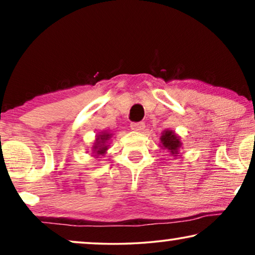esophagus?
Segmentation results:
<instances>
[{"label": "esophagus", "instance_id": "34e87169", "mask_svg": "<svg viewBox=\"0 0 255 255\" xmlns=\"http://www.w3.org/2000/svg\"><path fill=\"white\" fill-rule=\"evenodd\" d=\"M131 130H133L135 132H141L144 131L145 128V124L142 122H139V123H131Z\"/></svg>", "mask_w": 255, "mask_h": 255}]
</instances>
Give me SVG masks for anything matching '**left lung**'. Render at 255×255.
<instances>
[{"instance_id": "8db88e82", "label": "left lung", "mask_w": 255, "mask_h": 255, "mask_svg": "<svg viewBox=\"0 0 255 255\" xmlns=\"http://www.w3.org/2000/svg\"><path fill=\"white\" fill-rule=\"evenodd\" d=\"M160 142H161V147L163 149H167L174 158L176 159L177 156H180V151L182 148V141H181V138L175 132L168 130V128L162 131L161 137H160Z\"/></svg>"}]
</instances>
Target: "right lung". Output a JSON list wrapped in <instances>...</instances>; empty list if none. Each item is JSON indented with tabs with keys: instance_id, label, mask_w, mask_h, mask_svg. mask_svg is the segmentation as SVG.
Returning <instances> with one entry per match:
<instances>
[{
	"instance_id": "obj_1",
	"label": "right lung",
	"mask_w": 255,
	"mask_h": 255,
	"mask_svg": "<svg viewBox=\"0 0 255 255\" xmlns=\"http://www.w3.org/2000/svg\"><path fill=\"white\" fill-rule=\"evenodd\" d=\"M111 137H113V133H110V132L108 131H102L96 135L95 141H94V145L92 147L93 156L100 158L101 155L106 154L108 148H109Z\"/></svg>"
}]
</instances>
